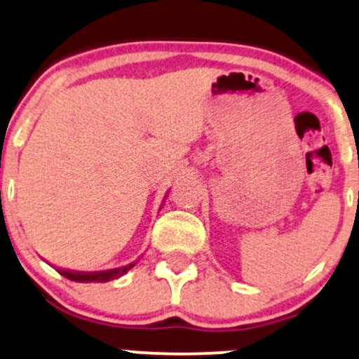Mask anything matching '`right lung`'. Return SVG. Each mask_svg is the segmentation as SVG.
Returning a JSON list of instances; mask_svg holds the SVG:
<instances>
[{
    "label": "right lung",
    "instance_id": "right-lung-1",
    "mask_svg": "<svg viewBox=\"0 0 359 359\" xmlns=\"http://www.w3.org/2000/svg\"><path fill=\"white\" fill-rule=\"evenodd\" d=\"M136 265V262L126 265V267H117V269H109V271H99V272H74V271H58V273L67 279L75 280V282H109L114 279H119L124 276L126 272H129L130 269Z\"/></svg>",
    "mask_w": 359,
    "mask_h": 359
}]
</instances>
